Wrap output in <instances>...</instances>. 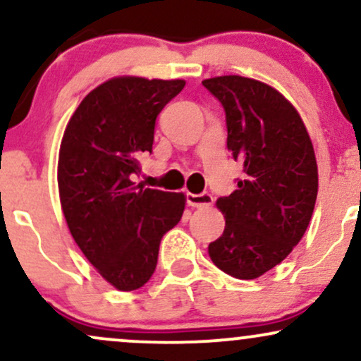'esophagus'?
<instances>
[{
    "label": "esophagus",
    "mask_w": 361,
    "mask_h": 361,
    "mask_svg": "<svg viewBox=\"0 0 361 361\" xmlns=\"http://www.w3.org/2000/svg\"><path fill=\"white\" fill-rule=\"evenodd\" d=\"M214 197L210 193H186V204L190 207H210Z\"/></svg>",
    "instance_id": "esophagus-1"
}]
</instances>
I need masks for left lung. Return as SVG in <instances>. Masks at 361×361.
<instances>
[{"instance_id":"1","label":"left lung","mask_w":361,"mask_h":361,"mask_svg":"<svg viewBox=\"0 0 361 361\" xmlns=\"http://www.w3.org/2000/svg\"><path fill=\"white\" fill-rule=\"evenodd\" d=\"M226 111L227 149L243 164L238 190L217 207L226 229L209 244L217 268L252 280L281 263L307 229L317 164L300 115L283 94L243 76L202 81Z\"/></svg>"}]
</instances>
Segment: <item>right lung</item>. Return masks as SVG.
I'll return each mask as SVG.
<instances>
[{
  "mask_svg": "<svg viewBox=\"0 0 361 361\" xmlns=\"http://www.w3.org/2000/svg\"><path fill=\"white\" fill-rule=\"evenodd\" d=\"M183 80L122 76L80 103L61 142L62 212L82 255L122 292L147 283L163 235L180 222L185 195L132 181L152 152L156 118Z\"/></svg>",
  "mask_w": 361,
  "mask_h": 361,
  "instance_id": "1",
  "label": "right lung"
}]
</instances>
